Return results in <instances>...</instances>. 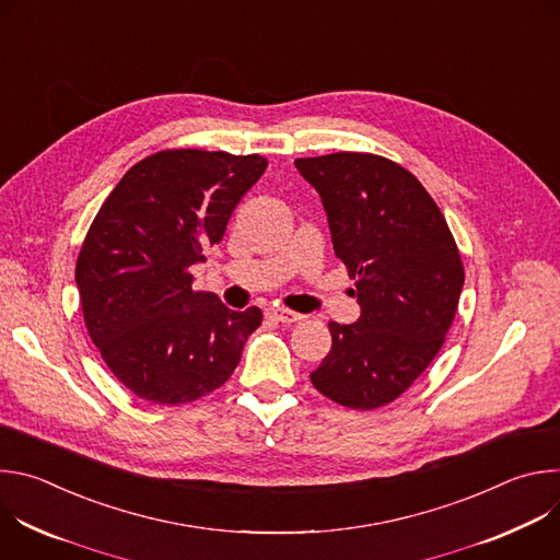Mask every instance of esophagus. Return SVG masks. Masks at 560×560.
<instances>
[{
    "label": "esophagus",
    "mask_w": 560,
    "mask_h": 560,
    "mask_svg": "<svg viewBox=\"0 0 560 560\" xmlns=\"http://www.w3.org/2000/svg\"><path fill=\"white\" fill-rule=\"evenodd\" d=\"M266 314L272 318V322H279V324H296L303 318V314L299 312H292V310H285V307H268Z\"/></svg>",
    "instance_id": "1"
}]
</instances>
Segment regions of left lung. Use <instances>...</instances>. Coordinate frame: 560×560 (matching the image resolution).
<instances>
[{
    "instance_id": "1",
    "label": "left lung",
    "mask_w": 560,
    "mask_h": 560,
    "mask_svg": "<svg viewBox=\"0 0 560 560\" xmlns=\"http://www.w3.org/2000/svg\"><path fill=\"white\" fill-rule=\"evenodd\" d=\"M294 166L322 197L361 307L354 324H328L332 348L310 381L352 410L387 406L432 363L454 322L465 281L454 236L419 179L385 156L335 152Z\"/></svg>"
}]
</instances>
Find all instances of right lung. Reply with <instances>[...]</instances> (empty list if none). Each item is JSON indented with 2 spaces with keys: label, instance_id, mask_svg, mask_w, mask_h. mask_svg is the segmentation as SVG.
I'll list each match as a JSON object with an SVG mask.
<instances>
[{
  "label": "right lung",
  "instance_id": "1",
  "mask_svg": "<svg viewBox=\"0 0 560 560\" xmlns=\"http://www.w3.org/2000/svg\"><path fill=\"white\" fill-rule=\"evenodd\" d=\"M266 168L259 154L162 150L135 164L100 208L74 281L93 343L139 398L179 406L210 394L261 326L259 307L234 312L192 290L190 268L221 242Z\"/></svg>",
  "mask_w": 560,
  "mask_h": 560
}]
</instances>
